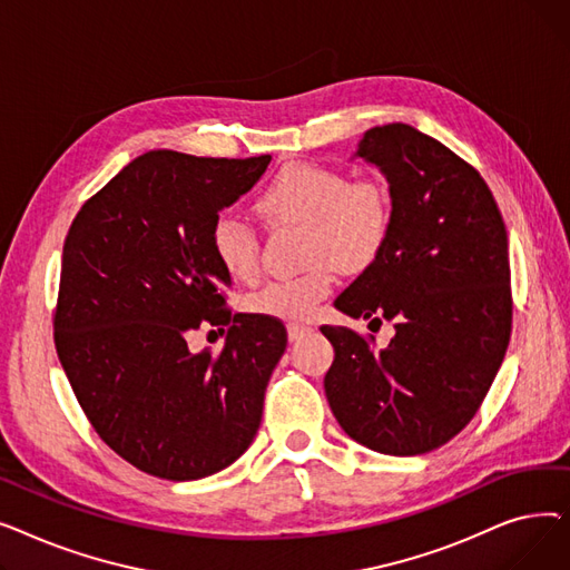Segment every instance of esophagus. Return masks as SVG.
<instances>
[{"label": "esophagus", "instance_id": "esophagus-1", "mask_svg": "<svg viewBox=\"0 0 570 570\" xmlns=\"http://www.w3.org/2000/svg\"><path fill=\"white\" fill-rule=\"evenodd\" d=\"M312 333V327H307V325H288V340L291 342H301L303 337H307Z\"/></svg>", "mask_w": 570, "mask_h": 570}]
</instances>
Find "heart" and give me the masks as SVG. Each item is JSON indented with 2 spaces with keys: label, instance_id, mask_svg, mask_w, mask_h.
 <instances>
[{
  "label": "heart",
  "instance_id": "obj_1",
  "mask_svg": "<svg viewBox=\"0 0 570 570\" xmlns=\"http://www.w3.org/2000/svg\"><path fill=\"white\" fill-rule=\"evenodd\" d=\"M258 213L273 224H305L314 267L291 279H275L247 297L256 316L286 323L309 321L323 297L333 293L335 263L348 273L372 265L393 228V205L374 179H351L318 164H288L256 200ZM209 247L233 279L258 273V235L235 213H219L209 226Z\"/></svg>",
  "mask_w": 570,
  "mask_h": 570
}]
</instances>
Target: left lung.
Here are the masks:
<instances>
[{
    "mask_svg": "<svg viewBox=\"0 0 570 570\" xmlns=\"http://www.w3.org/2000/svg\"><path fill=\"white\" fill-rule=\"evenodd\" d=\"M393 205L379 258L335 301L351 318L395 323L383 351L323 325L335 361L325 397L342 430L383 455H423L460 434L485 400L511 337L508 235L485 179L436 138L393 122L355 155Z\"/></svg>",
    "mask_w": 570,
    "mask_h": 570,
    "instance_id": "1",
    "label": "left lung"
}]
</instances>
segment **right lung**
<instances>
[{
  "instance_id": "add662e5",
  "label": "right lung",
  "mask_w": 570,
  "mask_h": 570,
  "mask_svg": "<svg viewBox=\"0 0 570 570\" xmlns=\"http://www.w3.org/2000/svg\"><path fill=\"white\" fill-rule=\"evenodd\" d=\"M269 159L153 149L89 198L69 228L55 312L59 363L97 434L149 475H213L258 432L286 327L224 309L230 275L209 247V226ZM203 320L232 323L219 356L186 346Z\"/></svg>"
}]
</instances>
